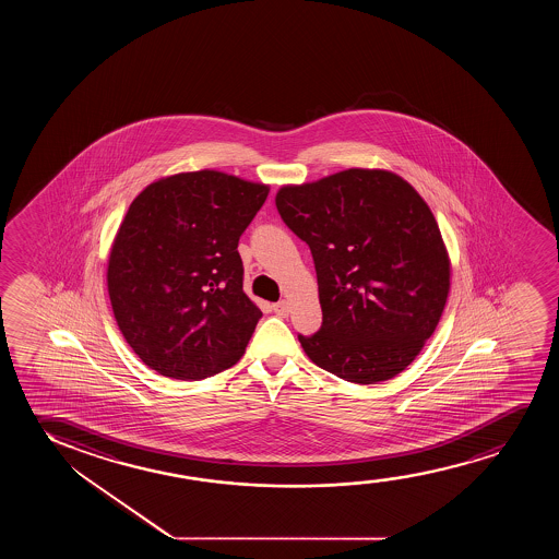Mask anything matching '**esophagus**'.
Listing matches in <instances>:
<instances>
[{"instance_id":"obj_1","label":"esophagus","mask_w":559,"mask_h":559,"mask_svg":"<svg viewBox=\"0 0 559 559\" xmlns=\"http://www.w3.org/2000/svg\"><path fill=\"white\" fill-rule=\"evenodd\" d=\"M273 311H275L278 317H288V313H290V304L283 299V301H278V304L273 306Z\"/></svg>"}]
</instances>
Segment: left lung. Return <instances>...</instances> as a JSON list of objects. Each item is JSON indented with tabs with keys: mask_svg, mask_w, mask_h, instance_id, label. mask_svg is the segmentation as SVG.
Returning a JSON list of instances; mask_svg holds the SVG:
<instances>
[{
	"mask_svg": "<svg viewBox=\"0 0 559 559\" xmlns=\"http://www.w3.org/2000/svg\"><path fill=\"white\" fill-rule=\"evenodd\" d=\"M283 222L313 253L322 326L299 344L347 382L391 380L443 314L451 260L426 200L388 169L352 168L276 192Z\"/></svg>",
	"mask_w": 559,
	"mask_h": 559,
	"instance_id": "obj_1",
	"label": "left lung"
}]
</instances>
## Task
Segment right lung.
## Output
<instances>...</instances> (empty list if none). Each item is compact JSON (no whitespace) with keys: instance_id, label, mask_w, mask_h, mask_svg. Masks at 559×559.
<instances>
[{"instance_id":"right-lung-1","label":"right lung","mask_w":559,"mask_h":559,"mask_svg":"<svg viewBox=\"0 0 559 559\" xmlns=\"http://www.w3.org/2000/svg\"><path fill=\"white\" fill-rule=\"evenodd\" d=\"M269 185L215 169L162 177L131 202L108 255L116 324L146 367L202 380L246 352L260 307L242 290L238 238Z\"/></svg>"}]
</instances>
